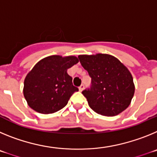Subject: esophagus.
<instances>
[{
  "instance_id": "34e87169",
  "label": "esophagus",
  "mask_w": 157,
  "mask_h": 157,
  "mask_svg": "<svg viewBox=\"0 0 157 157\" xmlns=\"http://www.w3.org/2000/svg\"><path fill=\"white\" fill-rule=\"evenodd\" d=\"M84 87H85V86H84V85H83V84H82V85L78 87V90H79V91H82L83 90H84Z\"/></svg>"
}]
</instances>
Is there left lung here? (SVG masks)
Wrapping results in <instances>:
<instances>
[{"label":"left lung","instance_id":"1","mask_svg":"<svg viewBox=\"0 0 157 157\" xmlns=\"http://www.w3.org/2000/svg\"><path fill=\"white\" fill-rule=\"evenodd\" d=\"M78 59L92 79L90 89L82 91L91 109L105 116H117L127 109L135 87L127 67L109 54L79 55Z\"/></svg>","mask_w":157,"mask_h":157}]
</instances>
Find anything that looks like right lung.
Instances as JSON below:
<instances>
[{
  "label": "right lung",
  "mask_w": 157,
  "mask_h": 157,
  "mask_svg": "<svg viewBox=\"0 0 157 157\" xmlns=\"http://www.w3.org/2000/svg\"><path fill=\"white\" fill-rule=\"evenodd\" d=\"M78 63L75 56L53 55L37 62L24 79L23 95L27 105L41 114H51L65 107L78 91L67 69Z\"/></svg>",
  "instance_id": "add662e5"
}]
</instances>
